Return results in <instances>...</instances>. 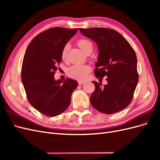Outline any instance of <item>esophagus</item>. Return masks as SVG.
<instances>
[{
  "label": "esophagus",
  "mask_w": 160,
  "mask_h": 160,
  "mask_svg": "<svg viewBox=\"0 0 160 160\" xmlns=\"http://www.w3.org/2000/svg\"><path fill=\"white\" fill-rule=\"evenodd\" d=\"M78 83H79V85H83L84 83H85V81H78Z\"/></svg>",
  "instance_id": "esophagus-1"
}]
</instances>
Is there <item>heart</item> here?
Segmentation results:
<instances>
[{
	"instance_id": "1",
	"label": "heart",
	"mask_w": 160,
	"mask_h": 160,
	"mask_svg": "<svg viewBox=\"0 0 160 160\" xmlns=\"http://www.w3.org/2000/svg\"><path fill=\"white\" fill-rule=\"evenodd\" d=\"M77 45L80 47V49L83 51L86 54L93 51V46L92 42L87 39H81L77 42ZM70 48L69 44H66L61 52V57L63 60H65L67 57V52H68ZM91 67L88 65H75L71 67L67 71V74L72 79L77 80L85 79L88 76L89 72L91 71Z\"/></svg>"
}]
</instances>
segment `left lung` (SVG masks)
Segmentation results:
<instances>
[{
    "label": "left lung",
    "instance_id": "8db88e82",
    "mask_svg": "<svg viewBox=\"0 0 160 160\" xmlns=\"http://www.w3.org/2000/svg\"><path fill=\"white\" fill-rule=\"evenodd\" d=\"M94 41L99 54L94 73L97 78L107 76L108 84L92 81L95 89L90 97L93 107L105 114H113L127 108L138 82L137 57L133 48L120 33L111 28H79Z\"/></svg>",
    "mask_w": 160,
    "mask_h": 160
}]
</instances>
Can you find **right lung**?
Instances as JSON below:
<instances>
[{
	"label": "right lung",
	"mask_w": 160,
	"mask_h": 160,
	"mask_svg": "<svg viewBox=\"0 0 160 160\" xmlns=\"http://www.w3.org/2000/svg\"><path fill=\"white\" fill-rule=\"evenodd\" d=\"M78 29L55 27L38 34L28 45L23 58L21 80L34 108L49 117L63 113L71 103L75 80L55 79L64 46Z\"/></svg>",
	"instance_id": "1"
}]
</instances>
